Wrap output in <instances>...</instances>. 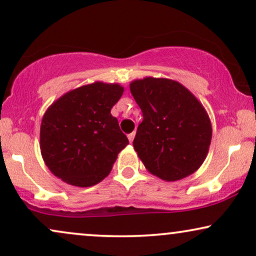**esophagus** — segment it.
Here are the masks:
<instances>
[{
  "label": "esophagus",
  "mask_w": 256,
  "mask_h": 256,
  "mask_svg": "<svg viewBox=\"0 0 256 256\" xmlns=\"http://www.w3.org/2000/svg\"><path fill=\"white\" fill-rule=\"evenodd\" d=\"M134 138H135V132H133V133H130V134H128V140H129V142H133Z\"/></svg>",
  "instance_id": "obj_1"
}]
</instances>
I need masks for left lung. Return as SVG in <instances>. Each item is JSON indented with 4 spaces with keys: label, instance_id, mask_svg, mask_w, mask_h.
Here are the masks:
<instances>
[{
    "label": "left lung",
    "instance_id": "obj_1",
    "mask_svg": "<svg viewBox=\"0 0 256 256\" xmlns=\"http://www.w3.org/2000/svg\"><path fill=\"white\" fill-rule=\"evenodd\" d=\"M129 88L144 115L133 146L147 171L166 182L194 173L208 156L212 136L203 104L168 78L135 80Z\"/></svg>",
    "mask_w": 256,
    "mask_h": 256
}]
</instances>
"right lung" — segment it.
Masks as SVG:
<instances>
[{"instance_id": "obj_1", "label": "right lung", "mask_w": 256, "mask_h": 256, "mask_svg": "<svg viewBox=\"0 0 256 256\" xmlns=\"http://www.w3.org/2000/svg\"><path fill=\"white\" fill-rule=\"evenodd\" d=\"M118 83L83 85L62 94L44 114L40 150L56 176L78 188L98 184L129 144L110 110L121 98Z\"/></svg>"}]
</instances>
